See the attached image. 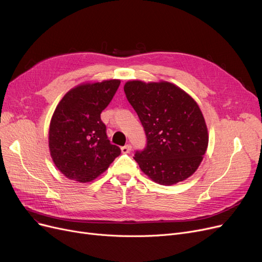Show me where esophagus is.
<instances>
[{"label": "esophagus", "instance_id": "1", "mask_svg": "<svg viewBox=\"0 0 262 262\" xmlns=\"http://www.w3.org/2000/svg\"><path fill=\"white\" fill-rule=\"evenodd\" d=\"M132 150V145L128 143V144H125L124 146L121 147V151L122 153H129V151Z\"/></svg>", "mask_w": 262, "mask_h": 262}]
</instances>
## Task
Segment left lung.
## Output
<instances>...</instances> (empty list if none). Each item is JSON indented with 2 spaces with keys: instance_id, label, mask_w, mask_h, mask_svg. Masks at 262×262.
I'll return each mask as SVG.
<instances>
[{
  "instance_id": "obj_1",
  "label": "left lung",
  "mask_w": 262,
  "mask_h": 262,
  "mask_svg": "<svg viewBox=\"0 0 262 262\" xmlns=\"http://www.w3.org/2000/svg\"><path fill=\"white\" fill-rule=\"evenodd\" d=\"M124 92L142 124L146 144L135 152L142 171L162 185L184 181L199 167L209 136L199 106L169 82L134 80Z\"/></svg>"
}]
</instances>
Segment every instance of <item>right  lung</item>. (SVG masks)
Returning <instances> with one entry per match:
<instances>
[{
	"mask_svg": "<svg viewBox=\"0 0 262 262\" xmlns=\"http://www.w3.org/2000/svg\"><path fill=\"white\" fill-rule=\"evenodd\" d=\"M120 80L78 85L56 106L50 122L49 149L53 163L68 179L90 182L121 154L111 144L100 113L112 100Z\"/></svg>",
	"mask_w": 262,
	"mask_h": 262,
	"instance_id": "obj_1",
	"label": "right lung"
}]
</instances>
